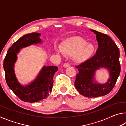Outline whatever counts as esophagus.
Returning a JSON list of instances; mask_svg holds the SVG:
<instances>
[{
	"mask_svg": "<svg viewBox=\"0 0 126 126\" xmlns=\"http://www.w3.org/2000/svg\"><path fill=\"white\" fill-rule=\"evenodd\" d=\"M70 65H71V64H70V63H68V62H67V63H65L64 64V65H63L64 67V68H67V67H69Z\"/></svg>",
	"mask_w": 126,
	"mask_h": 126,
	"instance_id": "34e87169",
	"label": "esophagus"
}]
</instances>
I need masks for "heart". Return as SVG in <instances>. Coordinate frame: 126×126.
<instances>
[{"label": "heart", "instance_id": "obj_1", "mask_svg": "<svg viewBox=\"0 0 126 126\" xmlns=\"http://www.w3.org/2000/svg\"><path fill=\"white\" fill-rule=\"evenodd\" d=\"M61 47L64 54L73 55L74 59L77 62L86 60L94 52V47L92 44L87 43L86 40L78 37L71 38L65 40Z\"/></svg>", "mask_w": 126, "mask_h": 126}]
</instances>
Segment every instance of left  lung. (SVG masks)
<instances>
[{
  "instance_id": "8db88e82",
  "label": "left lung",
  "mask_w": 126,
  "mask_h": 126,
  "mask_svg": "<svg viewBox=\"0 0 126 126\" xmlns=\"http://www.w3.org/2000/svg\"><path fill=\"white\" fill-rule=\"evenodd\" d=\"M96 34L98 48L96 54L88 60L76 66L77 74L74 86L79 92L89 98L107 94L114 88L121 71L119 50L114 42L105 34L91 29ZM101 67H107L110 78L104 85L93 84L95 71Z\"/></svg>"
}]
</instances>
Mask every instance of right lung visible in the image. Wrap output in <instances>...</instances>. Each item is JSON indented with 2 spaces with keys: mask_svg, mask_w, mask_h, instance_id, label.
Listing matches in <instances>:
<instances>
[{
  "mask_svg": "<svg viewBox=\"0 0 126 126\" xmlns=\"http://www.w3.org/2000/svg\"><path fill=\"white\" fill-rule=\"evenodd\" d=\"M40 35L37 33L28 34L14 43L8 49L3 63L6 82L9 88L22 101L30 103L39 102L48 97L52 90L53 76L58 71V67L55 66H44L35 80L28 86H22L17 80L13 69L16 54L20 49L40 43Z\"/></svg>",
  "mask_w": 126,
  "mask_h": 126,
  "instance_id": "obj_1",
  "label": "right lung"
}]
</instances>
